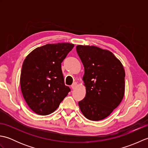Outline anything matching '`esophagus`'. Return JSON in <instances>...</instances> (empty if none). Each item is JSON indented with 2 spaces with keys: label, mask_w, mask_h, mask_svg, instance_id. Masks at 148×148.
<instances>
[{
  "label": "esophagus",
  "mask_w": 148,
  "mask_h": 148,
  "mask_svg": "<svg viewBox=\"0 0 148 148\" xmlns=\"http://www.w3.org/2000/svg\"><path fill=\"white\" fill-rule=\"evenodd\" d=\"M76 86H77V83H74L72 84V85H71L72 89V90H74V89L76 88Z\"/></svg>",
  "instance_id": "esophagus-1"
}]
</instances>
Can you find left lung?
I'll return each mask as SVG.
<instances>
[{
	"label": "left lung",
	"instance_id": "left-lung-1",
	"mask_svg": "<svg viewBox=\"0 0 148 148\" xmlns=\"http://www.w3.org/2000/svg\"><path fill=\"white\" fill-rule=\"evenodd\" d=\"M84 74L86 96L78 102L81 111L92 121L108 117L121 103L125 93V70L112 53L93 46H76Z\"/></svg>",
	"mask_w": 148,
	"mask_h": 148
}]
</instances>
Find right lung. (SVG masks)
I'll return each mask as SVG.
<instances>
[{"instance_id": "1", "label": "right lung", "mask_w": 148, "mask_h": 148, "mask_svg": "<svg viewBox=\"0 0 148 148\" xmlns=\"http://www.w3.org/2000/svg\"><path fill=\"white\" fill-rule=\"evenodd\" d=\"M73 44H48L29 53L22 65L20 85L29 108L45 116L57 109L71 89L64 83L61 64Z\"/></svg>"}]
</instances>
